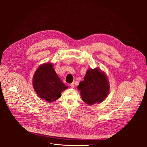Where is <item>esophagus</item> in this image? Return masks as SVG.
Here are the masks:
<instances>
[{
  "label": "esophagus",
  "mask_w": 147,
  "mask_h": 147,
  "mask_svg": "<svg viewBox=\"0 0 147 147\" xmlns=\"http://www.w3.org/2000/svg\"><path fill=\"white\" fill-rule=\"evenodd\" d=\"M70 86L71 87V88H74L75 87V85H74V82H72L70 84Z\"/></svg>",
  "instance_id": "esophagus-1"
}]
</instances>
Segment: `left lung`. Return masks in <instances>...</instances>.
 <instances>
[{
    "label": "left lung",
    "mask_w": 147,
    "mask_h": 147,
    "mask_svg": "<svg viewBox=\"0 0 147 147\" xmlns=\"http://www.w3.org/2000/svg\"><path fill=\"white\" fill-rule=\"evenodd\" d=\"M77 89L80 91L82 100L91 106L101 103L107 98L110 86L106 73L96 67L88 69Z\"/></svg>",
    "instance_id": "8db88e82"
}]
</instances>
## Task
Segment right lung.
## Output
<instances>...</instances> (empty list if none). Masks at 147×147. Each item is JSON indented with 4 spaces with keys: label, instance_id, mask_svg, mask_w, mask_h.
Segmentation results:
<instances>
[{
    "label": "right lung",
    "instance_id": "right-lung-1",
    "mask_svg": "<svg viewBox=\"0 0 147 147\" xmlns=\"http://www.w3.org/2000/svg\"><path fill=\"white\" fill-rule=\"evenodd\" d=\"M53 66L51 63L40 65L32 78L33 88L37 95L50 103L58 99L61 93L68 88L56 74Z\"/></svg>",
    "mask_w": 147,
    "mask_h": 147
}]
</instances>
